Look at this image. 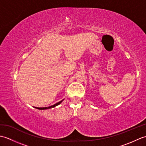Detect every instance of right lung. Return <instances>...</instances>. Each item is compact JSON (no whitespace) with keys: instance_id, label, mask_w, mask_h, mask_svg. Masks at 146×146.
<instances>
[{"instance_id":"right-lung-1","label":"right lung","mask_w":146,"mask_h":146,"mask_svg":"<svg viewBox=\"0 0 146 146\" xmlns=\"http://www.w3.org/2000/svg\"><path fill=\"white\" fill-rule=\"evenodd\" d=\"M63 100H64V99H63V100H62L61 101L58 102V103L55 104H54V105H51V106L48 107H35V108H37V109H39V110H46V109H49V108H54V107H56L57 105H60Z\"/></svg>"}]
</instances>
